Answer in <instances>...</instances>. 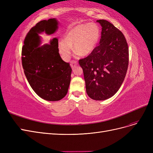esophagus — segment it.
<instances>
[{
  "label": "esophagus",
  "mask_w": 153,
  "mask_h": 153,
  "mask_svg": "<svg viewBox=\"0 0 153 153\" xmlns=\"http://www.w3.org/2000/svg\"><path fill=\"white\" fill-rule=\"evenodd\" d=\"M77 64H78V62L76 61H75V60H72V61H71V63H70L71 67L72 68H74V67L76 66Z\"/></svg>",
  "instance_id": "esophagus-1"
}]
</instances>
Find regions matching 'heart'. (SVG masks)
I'll list each match as a JSON object with an SVG mask.
<instances>
[{
    "mask_svg": "<svg viewBox=\"0 0 153 153\" xmlns=\"http://www.w3.org/2000/svg\"><path fill=\"white\" fill-rule=\"evenodd\" d=\"M100 38L99 27L94 24L77 25L66 31L64 40L59 43V52L67 60L71 55L72 47L80 55L90 54L96 47Z\"/></svg>",
    "mask_w": 153,
    "mask_h": 153,
    "instance_id": "heart-1",
    "label": "heart"
}]
</instances>
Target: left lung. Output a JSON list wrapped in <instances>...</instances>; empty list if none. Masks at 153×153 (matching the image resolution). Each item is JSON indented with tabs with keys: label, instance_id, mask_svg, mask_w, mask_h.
I'll return each mask as SVG.
<instances>
[{
	"label": "left lung",
	"instance_id": "obj_1",
	"mask_svg": "<svg viewBox=\"0 0 153 153\" xmlns=\"http://www.w3.org/2000/svg\"><path fill=\"white\" fill-rule=\"evenodd\" d=\"M102 27L99 45L79 60L83 69L86 92L94 100H105L119 89L126 76L129 49L123 32L105 20H98Z\"/></svg>",
	"mask_w": 153,
	"mask_h": 153
}]
</instances>
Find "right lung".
I'll list each match as a JSON object with an SVG mask.
<instances>
[{
	"label": "right lung",
	"instance_id": "add662e5",
	"mask_svg": "<svg viewBox=\"0 0 153 153\" xmlns=\"http://www.w3.org/2000/svg\"><path fill=\"white\" fill-rule=\"evenodd\" d=\"M58 23L54 18L37 23L27 33L22 50V62L25 76L32 89L41 98L59 101L67 94L71 81V68L59 53L58 39L39 47L38 33L53 34Z\"/></svg>",
	"mask_w": 153,
	"mask_h": 153
}]
</instances>
